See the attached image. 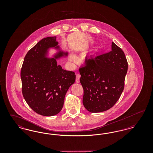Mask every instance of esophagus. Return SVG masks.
<instances>
[{
	"instance_id": "obj_1",
	"label": "esophagus",
	"mask_w": 153,
	"mask_h": 153,
	"mask_svg": "<svg viewBox=\"0 0 153 153\" xmlns=\"http://www.w3.org/2000/svg\"><path fill=\"white\" fill-rule=\"evenodd\" d=\"M80 74H76V81L77 83L80 82Z\"/></svg>"
}]
</instances>
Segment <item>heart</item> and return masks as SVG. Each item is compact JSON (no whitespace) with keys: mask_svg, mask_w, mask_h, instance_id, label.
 <instances>
[{"mask_svg":"<svg viewBox=\"0 0 153 153\" xmlns=\"http://www.w3.org/2000/svg\"><path fill=\"white\" fill-rule=\"evenodd\" d=\"M69 59L71 61H74L76 59V57L74 56V55H71L70 56V57H69Z\"/></svg>","mask_w":153,"mask_h":153,"instance_id":"b5f03b06","label":"heart"}]
</instances>
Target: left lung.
Returning <instances> with one entry per match:
<instances>
[{"mask_svg": "<svg viewBox=\"0 0 153 153\" xmlns=\"http://www.w3.org/2000/svg\"><path fill=\"white\" fill-rule=\"evenodd\" d=\"M107 53L87 58L79 69L83 89L82 102L91 112H101L112 107L124 89L128 63L123 51L114 42Z\"/></svg>", "mask_w": 153, "mask_h": 153, "instance_id": "1", "label": "left lung"}]
</instances>
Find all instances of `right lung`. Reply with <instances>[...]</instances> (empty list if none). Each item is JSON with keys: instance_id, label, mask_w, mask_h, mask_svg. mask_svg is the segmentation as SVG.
<instances>
[{"instance_id": "add662e5", "label": "right lung", "mask_w": 153, "mask_h": 153, "mask_svg": "<svg viewBox=\"0 0 153 153\" xmlns=\"http://www.w3.org/2000/svg\"><path fill=\"white\" fill-rule=\"evenodd\" d=\"M56 36L43 38L26 54L21 77L22 94L30 107L43 116H54L61 111L66 94L74 83L75 73L58 65L57 59L68 56L61 50ZM51 48L58 51L47 57Z\"/></svg>"}]
</instances>
